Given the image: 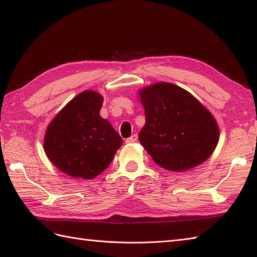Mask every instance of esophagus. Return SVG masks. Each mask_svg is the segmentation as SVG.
Returning <instances> with one entry per match:
<instances>
[{"instance_id": "34e87169", "label": "esophagus", "mask_w": 257, "mask_h": 257, "mask_svg": "<svg viewBox=\"0 0 257 257\" xmlns=\"http://www.w3.org/2000/svg\"><path fill=\"white\" fill-rule=\"evenodd\" d=\"M138 141V136L137 134H133V136L130 137L128 139H126V143H134Z\"/></svg>"}]
</instances>
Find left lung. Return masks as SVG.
Instances as JSON below:
<instances>
[{"mask_svg": "<svg viewBox=\"0 0 257 257\" xmlns=\"http://www.w3.org/2000/svg\"><path fill=\"white\" fill-rule=\"evenodd\" d=\"M139 94L146 115L139 140L157 165L184 172L212 155L219 141V126L190 92L173 83L158 82Z\"/></svg>", "mask_w": 257, "mask_h": 257, "instance_id": "obj_1", "label": "left lung"}]
</instances>
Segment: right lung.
I'll list each match as a JSON object with an SVG mask.
<instances>
[{"label":"right lung","instance_id":"right-lung-1","mask_svg":"<svg viewBox=\"0 0 257 257\" xmlns=\"http://www.w3.org/2000/svg\"><path fill=\"white\" fill-rule=\"evenodd\" d=\"M103 98L85 90L74 97L49 123L44 150L52 164L74 178L92 179L101 174L123 140L99 114Z\"/></svg>","mask_w":257,"mask_h":257}]
</instances>
